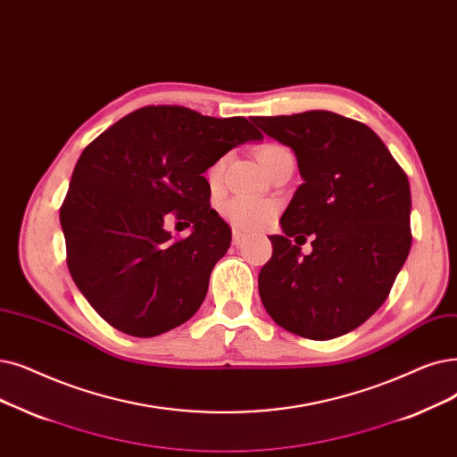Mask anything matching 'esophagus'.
<instances>
[{"label":"esophagus","instance_id":"34e87169","mask_svg":"<svg viewBox=\"0 0 457 457\" xmlns=\"http://www.w3.org/2000/svg\"><path fill=\"white\" fill-rule=\"evenodd\" d=\"M243 243H245V235H241L239 231H235L233 233V245L239 248V246H243Z\"/></svg>","mask_w":457,"mask_h":457}]
</instances>
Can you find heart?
I'll use <instances>...</instances> for the list:
<instances>
[{
  "label": "heart",
  "mask_w": 457,
  "mask_h": 457,
  "mask_svg": "<svg viewBox=\"0 0 457 457\" xmlns=\"http://www.w3.org/2000/svg\"><path fill=\"white\" fill-rule=\"evenodd\" d=\"M289 153L287 147L280 144H265L257 149V158H260L262 166L265 171L280 158L282 154ZM224 171V158L222 161H216L209 170V179L211 183L220 179ZM222 214L226 220L241 233H252L263 229L274 214V205L262 200H252V197H231L229 202L224 204Z\"/></svg>",
  "instance_id": "1"
}]
</instances>
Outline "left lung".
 Instances as JSON below:
<instances>
[{
  "label": "left lung",
  "mask_w": 457,
  "mask_h": 457,
  "mask_svg": "<svg viewBox=\"0 0 457 457\" xmlns=\"http://www.w3.org/2000/svg\"><path fill=\"white\" fill-rule=\"evenodd\" d=\"M296 158L303 185L270 235L260 296L276 325L310 340L338 338L379 310L411 250L405 171L370 127L312 110L255 117ZM312 234L304 256L290 237Z\"/></svg>",
  "instance_id": "8db88e82"
}]
</instances>
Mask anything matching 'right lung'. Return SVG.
<instances>
[{
  "instance_id": "add662e5",
  "label": "right lung",
  "mask_w": 457,
  "mask_h": 457,
  "mask_svg": "<svg viewBox=\"0 0 457 457\" xmlns=\"http://www.w3.org/2000/svg\"><path fill=\"white\" fill-rule=\"evenodd\" d=\"M252 140L263 136L245 117L145 106L84 149L59 220L76 287L113 328L151 338L202 306L231 243L229 226L209 205L204 173ZM170 213L193 222L187 240L170 239Z\"/></svg>"
}]
</instances>
